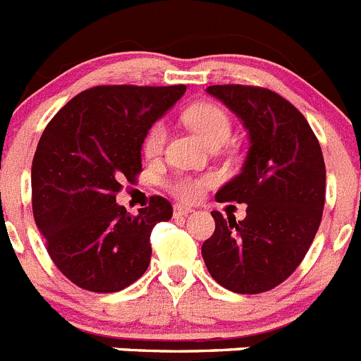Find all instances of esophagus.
<instances>
[{
	"label": "esophagus",
	"mask_w": 361,
	"mask_h": 361,
	"mask_svg": "<svg viewBox=\"0 0 361 361\" xmlns=\"http://www.w3.org/2000/svg\"><path fill=\"white\" fill-rule=\"evenodd\" d=\"M190 213H193V209L191 207H186V206H180V204H177V206L173 207V214L175 216H188Z\"/></svg>",
	"instance_id": "1"
}]
</instances>
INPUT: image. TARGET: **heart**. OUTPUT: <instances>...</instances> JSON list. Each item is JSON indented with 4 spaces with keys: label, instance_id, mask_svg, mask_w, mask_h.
I'll use <instances>...</instances> for the list:
<instances>
[{
    "label": "heart",
    "instance_id": "1",
    "mask_svg": "<svg viewBox=\"0 0 361 361\" xmlns=\"http://www.w3.org/2000/svg\"><path fill=\"white\" fill-rule=\"evenodd\" d=\"M186 123L197 132L207 145L224 143L231 134V120L227 112L216 104L200 102L184 112ZM166 141V127L161 121L152 125L145 134L143 154L147 157H157L164 148ZM216 184L214 175H175L166 184V190L178 200L195 202L202 197L204 191Z\"/></svg>",
    "mask_w": 361,
    "mask_h": 361
}]
</instances>
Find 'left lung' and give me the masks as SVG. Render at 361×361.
I'll return each instance as SVG.
<instances>
[{
  "label": "left lung",
  "instance_id": "left-lung-1",
  "mask_svg": "<svg viewBox=\"0 0 361 361\" xmlns=\"http://www.w3.org/2000/svg\"><path fill=\"white\" fill-rule=\"evenodd\" d=\"M250 134L245 166L216 193L247 204L245 220L213 211L202 257L213 279L236 293H263L288 279L319 231L326 164L315 132L277 92L257 85H209Z\"/></svg>",
  "mask_w": 361,
  "mask_h": 361
}]
</instances>
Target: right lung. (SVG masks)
I'll use <instances>...</instances> for the list:
<instances>
[{
  "mask_svg": "<svg viewBox=\"0 0 361 361\" xmlns=\"http://www.w3.org/2000/svg\"><path fill=\"white\" fill-rule=\"evenodd\" d=\"M186 85H97L46 125L32 163V209L49 257L80 288L112 293L150 264V234L171 204L150 197L137 216L116 204L121 183L141 173L148 128Z\"/></svg>",
  "mask_w": 361,
  "mask_h": 361,
  "instance_id": "1",
  "label": "right lung"
}]
</instances>
